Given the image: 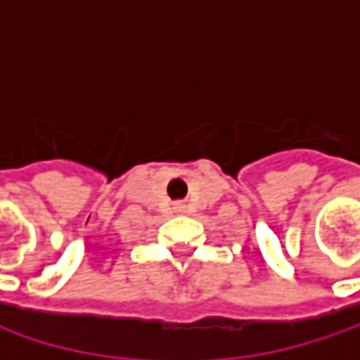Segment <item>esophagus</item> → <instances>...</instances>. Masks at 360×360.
Masks as SVG:
<instances>
[{
  "label": "esophagus",
  "instance_id": "34e87169",
  "mask_svg": "<svg viewBox=\"0 0 360 360\" xmlns=\"http://www.w3.org/2000/svg\"><path fill=\"white\" fill-rule=\"evenodd\" d=\"M183 208H185V206H177V212H183Z\"/></svg>",
  "mask_w": 360,
  "mask_h": 360
}]
</instances>
